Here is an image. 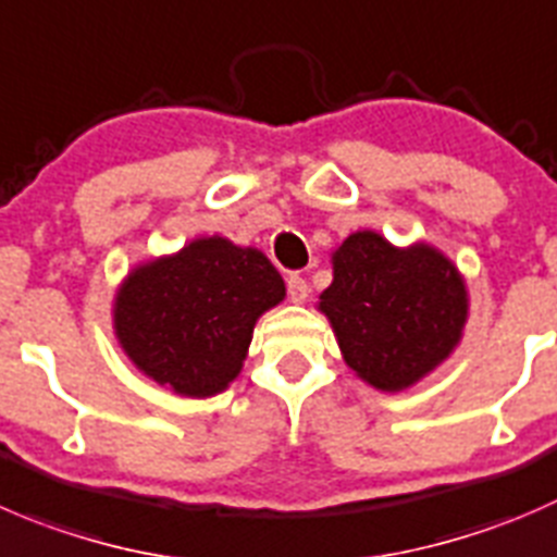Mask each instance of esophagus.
<instances>
[{"instance_id":"34e87169","label":"esophagus","mask_w":557,"mask_h":557,"mask_svg":"<svg viewBox=\"0 0 557 557\" xmlns=\"http://www.w3.org/2000/svg\"><path fill=\"white\" fill-rule=\"evenodd\" d=\"M285 288H288V299L296 301V305H301L307 299V294H310V285H307V280L299 272H290L285 277Z\"/></svg>"}]
</instances>
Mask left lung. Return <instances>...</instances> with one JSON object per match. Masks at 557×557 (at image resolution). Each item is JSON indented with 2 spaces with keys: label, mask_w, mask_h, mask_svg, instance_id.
<instances>
[{
  "label": "left lung",
  "mask_w": 557,
  "mask_h": 557,
  "mask_svg": "<svg viewBox=\"0 0 557 557\" xmlns=\"http://www.w3.org/2000/svg\"><path fill=\"white\" fill-rule=\"evenodd\" d=\"M321 310L345 361L383 392H399L451 354L468 301L460 274L428 245L394 250L359 231L334 252V280Z\"/></svg>",
  "instance_id": "8db88e82"
}]
</instances>
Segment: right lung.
<instances>
[{"label":"right lung","instance_id":"add662e5","mask_svg":"<svg viewBox=\"0 0 557 557\" xmlns=\"http://www.w3.org/2000/svg\"><path fill=\"white\" fill-rule=\"evenodd\" d=\"M283 296L263 252L209 236L135 269L113 321L138 370L182 397H212L239 375L258 315Z\"/></svg>","mask_w":557,"mask_h":557}]
</instances>
